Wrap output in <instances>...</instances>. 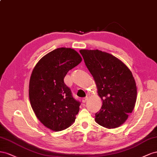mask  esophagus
Wrapping results in <instances>:
<instances>
[{"mask_svg":"<svg viewBox=\"0 0 157 157\" xmlns=\"http://www.w3.org/2000/svg\"><path fill=\"white\" fill-rule=\"evenodd\" d=\"M87 99H88V97H84V98H82V102H86L87 101Z\"/></svg>","mask_w":157,"mask_h":157,"instance_id":"esophagus-1","label":"esophagus"}]
</instances>
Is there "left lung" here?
<instances>
[{
  "mask_svg": "<svg viewBox=\"0 0 157 157\" xmlns=\"http://www.w3.org/2000/svg\"><path fill=\"white\" fill-rule=\"evenodd\" d=\"M79 52L102 101L95 121L108 129L120 127L132 113L137 99L136 83L132 71L123 62L108 52L88 49Z\"/></svg>",
  "mask_w": 157,
  "mask_h": 157,
  "instance_id": "8db88e82",
  "label": "left lung"
}]
</instances>
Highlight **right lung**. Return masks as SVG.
Instances as JSON below:
<instances>
[{"instance_id":"1","label":"right lung","mask_w":157,"mask_h":157,"mask_svg":"<svg viewBox=\"0 0 157 157\" xmlns=\"http://www.w3.org/2000/svg\"><path fill=\"white\" fill-rule=\"evenodd\" d=\"M82 61L71 48H58L39 60L29 84L30 104L44 126L59 132L71 126L79 110V102L71 95L64 78L68 71Z\"/></svg>"}]
</instances>
